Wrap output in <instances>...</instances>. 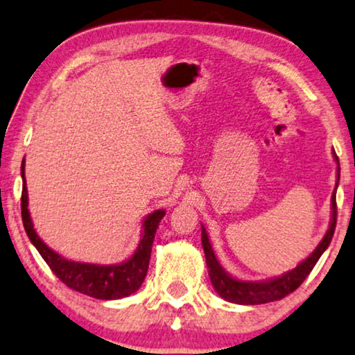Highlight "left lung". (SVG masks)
Returning <instances> with one entry per match:
<instances>
[{
	"label": "left lung",
	"instance_id": "1",
	"mask_svg": "<svg viewBox=\"0 0 355 355\" xmlns=\"http://www.w3.org/2000/svg\"><path fill=\"white\" fill-rule=\"evenodd\" d=\"M334 161L338 162V182H339V159L334 154ZM336 182V188H338ZM336 188H334L333 196H331V220H329V227L327 230L325 236L318 246L313 249V252L309 256L306 261H302L296 268L283 273L282 277H275L267 282H244V279H238L230 275L223 267L218 263L214 249L209 241L207 232L204 225H201V241L204 248V254H206V263L209 268V277H211L212 286L216 289L218 296L225 299L228 302L233 304H244V306H257V304H267L278 301L288 296L289 293H293L294 289L301 286V283L307 278L309 273L312 272V268L315 267L318 259L325 249L331 243V238L334 234V228H336Z\"/></svg>",
	"mask_w": 355,
	"mask_h": 355
}]
</instances>
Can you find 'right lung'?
Here are the masks:
<instances>
[{
    "label": "right lung",
    "instance_id": "right-lung-1",
    "mask_svg": "<svg viewBox=\"0 0 355 355\" xmlns=\"http://www.w3.org/2000/svg\"><path fill=\"white\" fill-rule=\"evenodd\" d=\"M24 167H26V164L22 162L21 207L24 228H26L30 243L37 248L40 256L44 259V262L48 263L54 275L71 289L87 294L89 297L104 299V301L122 299L138 291L144 278H146L154 234H156L159 222L166 216V211L159 209V211H154L144 218L141 239H139L137 251L125 262L112 263V266H99V263L67 261V259L59 256L56 251H53L51 248H48L35 232L32 217H30L28 212V194Z\"/></svg>",
    "mask_w": 355,
    "mask_h": 355
}]
</instances>
